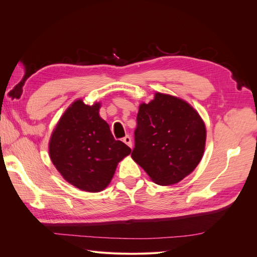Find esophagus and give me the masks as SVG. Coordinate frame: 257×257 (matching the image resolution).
I'll list each match as a JSON object with an SVG mask.
<instances>
[{
	"label": "esophagus",
	"mask_w": 257,
	"mask_h": 257,
	"mask_svg": "<svg viewBox=\"0 0 257 257\" xmlns=\"http://www.w3.org/2000/svg\"><path fill=\"white\" fill-rule=\"evenodd\" d=\"M122 141H123V143H124V144H126L130 148H132V146H133V145H132V138H131L128 135L124 136Z\"/></svg>",
	"instance_id": "esophagus-1"
}]
</instances>
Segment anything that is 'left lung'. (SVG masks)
<instances>
[{"mask_svg":"<svg viewBox=\"0 0 257 257\" xmlns=\"http://www.w3.org/2000/svg\"><path fill=\"white\" fill-rule=\"evenodd\" d=\"M206 136L204 120L188 102L157 92L139 105L131 157L154 183L173 185L197 167Z\"/></svg>","mask_w":257,"mask_h":257,"instance_id":"obj_1","label":"left lung"}]
</instances>
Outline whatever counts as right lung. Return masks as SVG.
<instances>
[{"mask_svg":"<svg viewBox=\"0 0 257 257\" xmlns=\"http://www.w3.org/2000/svg\"><path fill=\"white\" fill-rule=\"evenodd\" d=\"M100 103L76 99L62 114L49 141V157L65 180L84 192L96 193L110 183L118 163L130 148L113 138L99 116Z\"/></svg>","mask_w":257,"mask_h":257,"instance_id":"obj_1","label":"right lung"}]
</instances>
